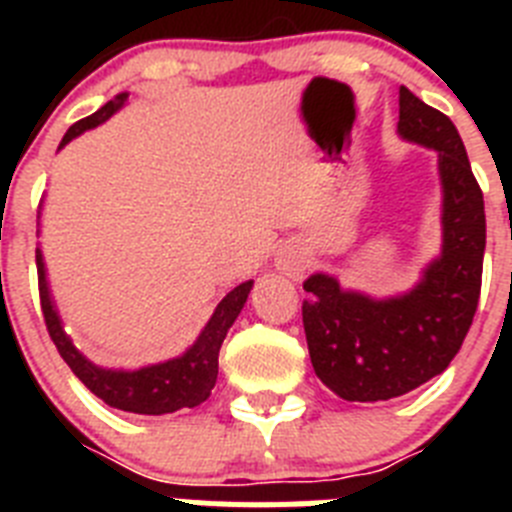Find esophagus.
<instances>
[{
  "label": "esophagus",
  "instance_id": "esophagus-1",
  "mask_svg": "<svg viewBox=\"0 0 512 512\" xmlns=\"http://www.w3.org/2000/svg\"><path fill=\"white\" fill-rule=\"evenodd\" d=\"M274 264H277V271L284 274V277L300 279L302 271H305V256H302L300 248L287 246L277 253V261H274Z\"/></svg>",
  "mask_w": 512,
  "mask_h": 512
}]
</instances>
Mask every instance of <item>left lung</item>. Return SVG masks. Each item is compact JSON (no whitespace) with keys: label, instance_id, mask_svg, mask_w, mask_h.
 Returning <instances> with one entry per match:
<instances>
[{"label":"left lung","instance_id":"1","mask_svg":"<svg viewBox=\"0 0 512 512\" xmlns=\"http://www.w3.org/2000/svg\"><path fill=\"white\" fill-rule=\"evenodd\" d=\"M397 135L436 151L441 179V253L402 295L372 297L333 274L305 279L302 305L312 369L348 402L408 395L441 374L472 325L485 259V200L459 130L400 87Z\"/></svg>","mask_w":512,"mask_h":512}]
</instances>
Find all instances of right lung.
I'll use <instances>...</instances> for the list:
<instances>
[{
    "instance_id": "right-lung-1",
    "label": "right lung",
    "mask_w": 512,
    "mask_h": 512,
    "mask_svg": "<svg viewBox=\"0 0 512 512\" xmlns=\"http://www.w3.org/2000/svg\"><path fill=\"white\" fill-rule=\"evenodd\" d=\"M128 102V92H120L115 99L99 107L94 115L84 117L76 125H71L69 133L63 135L61 146L79 138L81 133L97 128L102 122L110 120L117 110H122ZM35 261H38V284H40V305H43V318L48 325L58 354L71 366V372L84 382L89 392L107 402L110 408L125 410V413L138 415H164L176 413L182 408H197L200 402L210 397L212 387L217 382V354L228 336L230 325L241 315L243 305L248 300L253 282H243L220 300L212 318L202 328L197 341L174 359L158 361V364L140 366V369H107V366L94 364L92 359L81 354L71 336L63 330L61 315L56 310V302L51 295V284L45 274L43 251L35 248Z\"/></svg>"
}]
</instances>
